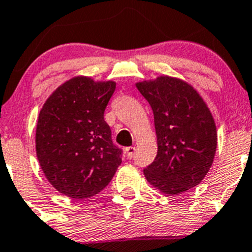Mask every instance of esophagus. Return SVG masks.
<instances>
[{
    "label": "esophagus",
    "instance_id": "esophagus-1",
    "mask_svg": "<svg viewBox=\"0 0 252 252\" xmlns=\"http://www.w3.org/2000/svg\"><path fill=\"white\" fill-rule=\"evenodd\" d=\"M135 151H136V148L130 146V147H126V157L128 158H133L135 156Z\"/></svg>",
    "mask_w": 252,
    "mask_h": 252
}]
</instances>
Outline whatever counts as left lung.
Instances as JSON below:
<instances>
[{
	"instance_id": "1",
	"label": "left lung",
	"mask_w": 252,
	"mask_h": 252,
	"mask_svg": "<svg viewBox=\"0 0 252 252\" xmlns=\"http://www.w3.org/2000/svg\"><path fill=\"white\" fill-rule=\"evenodd\" d=\"M136 87L152 107L157 134V156L144 169L147 181L168 194L197 186L208 174L217 146L208 106L181 79L165 76Z\"/></svg>"
}]
</instances>
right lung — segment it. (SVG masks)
<instances>
[{"mask_svg": "<svg viewBox=\"0 0 252 252\" xmlns=\"http://www.w3.org/2000/svg\"><path fill=\"white\" fill-rule=\"evenodd\" d=\"M116 83L75 77L48 97L39 112L36 152L55 189L75 199L97 194L110 184L123 151L104 119Z\"/></svg>", "mask_w": 252, "mask_h": 252, "instance_id": "obj_1", "label": "right lung"}]
</instances>
